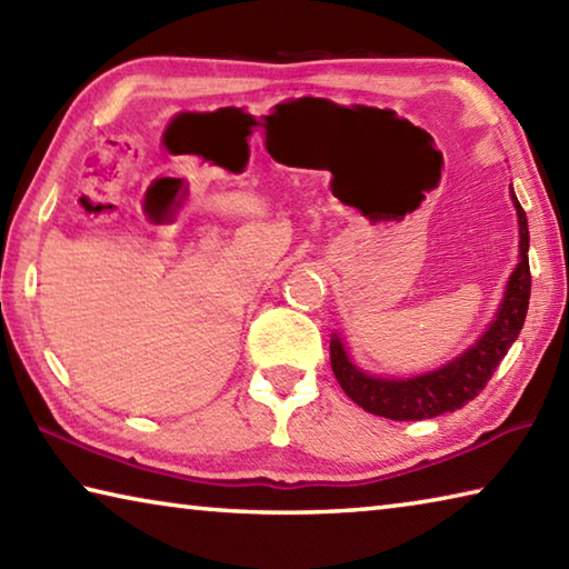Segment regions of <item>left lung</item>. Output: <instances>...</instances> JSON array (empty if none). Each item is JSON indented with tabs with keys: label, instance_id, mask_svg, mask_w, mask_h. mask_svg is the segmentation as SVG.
<instances>
[{
	"label": "left lung",
	"instance_id": "obj_1",
	"mask_svg": "<svg viewBox=\"0 0 569 569\" xmlns=\"http://www.w3.org/2000/svg\"><path fill=\"white\" fill-rule=\"evenodd\" d=\"M515 208L519 216V263L515 273L509 276L497 321L489 326V331L481 336L477 346H471L465 356L447 363L445 369L407 381H389L373 379L369 373L356 369L349 356H346L339 336H333L331 369L336 373V381L346 391V397L359 403L363 411L377 413V417H387L393 421H419L461 409L487 387V381L492 379L497 366L507 356L509 346L515 343L519 331H522L529 306V288H532V273H529L527 258V216L522 206L517 203V198Z\"/></svg>",
	"mask_w": 569,
	"mask_h": 569
}]
</instances>
